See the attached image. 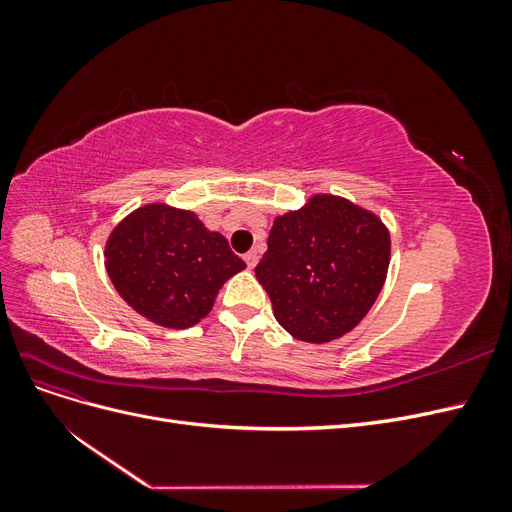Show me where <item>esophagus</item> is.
Returning <instances> with one entry per match:
<instances>
[{"label": "esophagus", "mask_w": 512, "mask_h": 512, "mask_svg": "<svg viewBox=\"0 0 512 512\" xmlns=\"http://www.w3.org/2000/svg\"><path fill=\"white\" fill-rule=\"evenodd\" d=\"M243 258H245V265L250 267V269H254V267L258 265V258H260V256H258L256 250H252V252H247Z\"/></svg>", "instance_id": "34e87169"}]
</instances>
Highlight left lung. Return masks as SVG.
Masks as SVG:
<instances>
[{
	"label": "left lung",
	"mask_w": 512,
	"mask_h": 512,
	"mask_svg": "<svg viewBox=\"0 0 512 512\" xmlns=\"http://www.w3.org/2000/svg\"><path fill=\"white\" fill-rule=\"evenodd\" d=\"M256 267L275 320L309 344L352 331L376 303L391 260V235L376 213L333 194L277 215Z\"/></svg>",
	"instance_id": "obj_1"
}]
</instances>
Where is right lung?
<instances>
[{
  "instance_id": "1",
  "label": "right lung",
  "mask_w": 512,
  "mask_h": 512,
  "mask_svg": "<svg viewBox=\"0 0 512 512\" xmlns=\"http://www.w3.org/2000/svg\"><path fill=\"white\" fill-rule=\"evenodd\" d=\"M106 273L138 314L166 329H188L203 320L218 290L245 262L220 232L196 213L151 203L138 207L111 232Z\"/></svg>"
}]
</instances>
